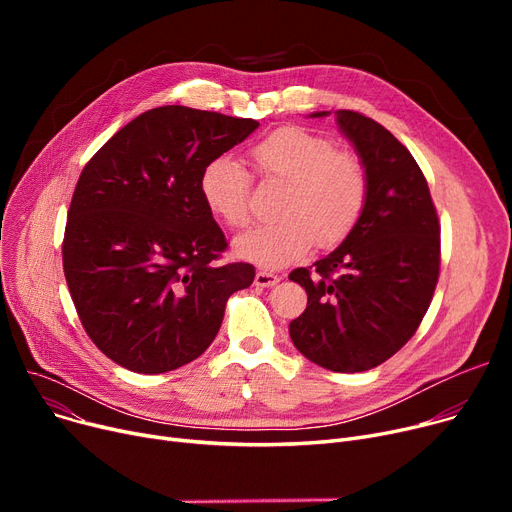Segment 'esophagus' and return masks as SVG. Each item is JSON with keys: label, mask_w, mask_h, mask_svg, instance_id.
Segmentation results:
<instances>
[{"label": "esophagus", "mask_w": 512, "mask_h": 512, "mask_svg": "<svg viewBox=\"0 0 512 512\" xmlns=\"http://www.w3.org/2000/svg\"><path fill=\"white\" fill-rule=\"evenodd\" d=\"M280 282V276L274 274V272H267V270H259L255 274V286H261V288H270L274 284Z\"/></svg>", "instance_id": "esophagus-1"}]
</instances>
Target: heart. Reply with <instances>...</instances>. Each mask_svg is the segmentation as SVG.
<instances>
[{"label":"heart","instance_id":"b5f03b06","mask_svg":"<svg viewBox=\"0 0 512 512\" xmlns=\"http://www.w3.org/2000/svg\"><path fill=\"white\" fill-rule=\"evenodd\" d=\"M257 170L286 182L278 205L280 222L259 226L234 242L240 259L261 267H284L315 242L334 247L361 222L369 180L361 159L301 126H282L251 149ZM249 174L230 155H215L201 168L199 195L207 211L228 228L251 222Z\"/></svg>","mask_w":512,"mask_h":512}]
</instances>
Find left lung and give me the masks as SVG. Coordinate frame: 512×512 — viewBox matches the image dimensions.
Wrapping results in <instances>:
<instances>
[{"label":"left lung","instance_id":"obj_1","mask_svg":"<svg viewBox=\"0 0 512 512\" xmlns=\"http://www.w3.org/2000/svg\"><path fill=\"white\" fill-rule=\"evenodd\" d=\"M336 122L367 172V207L340 247L290 272L307 290V309L288 332L319 367L357 373L417 332L440 276V222L421 168L390 130L351 110H338Z\"/></svg>","mask_w":512,"mask_h":512}]
</instances>
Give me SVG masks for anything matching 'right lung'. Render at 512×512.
Instances as JSON below:
<instances>
[{
	"mask_svg": "<svg viewBox=\"0 0 512 512\" xmlns=\"http://www.w3.org/2000/svg\"><path fill=\"white\" fill-rule=\"evenodd\" d=\"M259 126L184 105L120 128L85 166L68 209L64 276L99 351L137 373H166L207 351L251 263L228 247L199 195L201 168Z\"/></svg>",
	"mask_w": 512,
	"mask_h": 512,
	"instance_id": "1",
	"label": "right lung"
}]
</instances>
